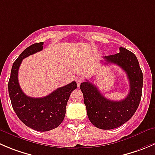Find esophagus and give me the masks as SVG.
<instances>
[{
	"label": "esophagus",
	"instance_id": "esophagus-1",
	"mask_svg": "<svg viewBox=\"0 0 155 155\" xmlns=\"http://www.w3.org/2000/svg\"><path fill=\"white\" fill-rule=\"evenodd\" d=\"M76 83H77V86L79 87L80 84L82 82V78H80V77L76 78Z\"/></svg>",
	"mask_w": 155,
	"mask_h": 155
}]
</instances>
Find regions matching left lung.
<instances>
[{"label":"left lung","mask_w":155,"mask_h":155,"mask_svg":"<svg viewBox=\"0 0 155 155\" xmlns=\"http://www.w3.org/2000/svg\"><path fill=\"white\" fill-rule=\"evenodd\" d=\"M105 64L119 66L127 74L130 91L124 100L116 101L106 98L88 80L80 85L87 115L91 124L101 130L117 128L131 119L142 97L143 74L137 58L133 52L120 48V53L104 57Z\"/></svg>","instance_id":"1"}]
</instances>
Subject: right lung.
I'll return each instance as SVG.
<instances>
[{
	"label": "right lung",
	"mask_w": 155,
	"mask_h": 155,
	"mask_svg": "<svg viewBox=\"0 0 155 155\" xmlns=\"http://www.w3.org/2000/svg\"><path fill=\"white\" fill-rule=\"evenodd\" d=\"M44 42L35 43L25 48L13 63L8 82L12 107L19 119L29 128L46 132L57 128L63 122L70 94L76 89L75 81L58 88L43 97H31L24 94L18 81V70L24 58L40 51Z\"/></svg>",
	"instance_id": "1"
}]
</instances>
